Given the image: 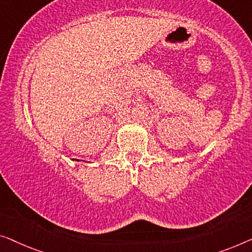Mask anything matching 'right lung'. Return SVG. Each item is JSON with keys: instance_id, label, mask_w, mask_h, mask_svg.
I'll return each instance as SVG.
<instances>
[{"instance_id": "obj_1", "label": "right lung", "mask_w": 252, "mask_h": 252, "mask_svg": "<svg viewBox=\"0 0 252 252\" xmlns=\"http://www.w3.org/2000/svg\"><path fill=\"white\" fill-rule=\"evenodd\" d=\"M72 160H78V162H79V160H80V159H72Z\"/></svg>"}]
</instances>
